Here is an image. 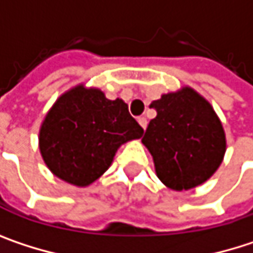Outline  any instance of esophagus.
I'll return each mask as SVG.
<instances>
[{"label":"esophagus","mask_w":253,"mask_h":253,"mask_svg":"<svg viewBox=\"0 0 253 253\" xmlns=\"http://www.w3.org/2000/svg\"><path fill=\"white\" fill-rule=\"evenodd\" d=\"M137 123L142 126V128H143V130H146V126H148V120H146L145 117H139V119H137Z\"/></svg>","instance_id":"34e87169"}]
</instances>
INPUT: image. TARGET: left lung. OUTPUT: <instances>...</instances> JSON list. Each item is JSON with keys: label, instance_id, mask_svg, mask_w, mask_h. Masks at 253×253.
Listing matches in <instances>:
<instances>
[{"label": "left lung", "instance_id": "obj_1", "mask_svg": "<svg viewBox=\"0 0 253 253\" xmlns=\"http://www.w3.org/2000/svg\"><path fill=\"white\" fill-rule=\"evenodd\" d=\"M142 137L158 178L171 190H189L218 170L227 149L226 131L208 99L190 86L163 93Z\"/></svg>", "mask_w": 253, "mask_h": 253}]
</instances>
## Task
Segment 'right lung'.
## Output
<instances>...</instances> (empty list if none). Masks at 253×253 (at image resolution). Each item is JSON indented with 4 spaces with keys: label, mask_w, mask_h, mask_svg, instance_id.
<instances>
[{
    "label": "right lung",
    "mask_w": 253,
    "mask_h": 253,
    "mask_svg": "<svg viewBox=\"0 0 253 253\" xmlns=\"http://www.w3.org/2000/svg\"><path fill=\"white\" fill-rule=\"evenodd\" d=\"M142 134L123 99L111 101L101 89L79 83L57 98L38 139L49 171L69 184L86 187L110 169L123 143Z\"/></svg>",
    "instance_id": "obj_1"
}]
</instances>
